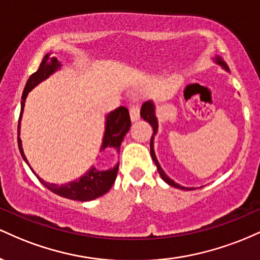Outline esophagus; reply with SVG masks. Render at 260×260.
<instances>
[{"label": "esophagus", "instance_id": "esophagus-1", "mask_svg": "<svg viewBox=\"0 0 260 260\" xmlns=\"http://www.w3.org/2000/svg\"><path fill=\"white\" fill-rule=\"evenodd\" d=\"M129 115H131V120H132V122L138 121L139 117H140L139 106L138 105H131V107H129Z\"/></svg>", "mask_w": 260, "mask_h": 260}]
</instances>
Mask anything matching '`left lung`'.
Segmentation results:
<instances>
[{"label":"left lung","instance_id":"1","mask_svg":"<svg viewBox=\"0 0 260 260\" xmlns=\"http://www.w3.org/2000/svg\"><path fill=\"white\" fill-rule=\"evenodd\" d=\"M214 61H215V63L221 66L223 70L230 72L228 64H226V62L223 61V59L220 57V56H215ZM140 117H142L144 121H147L148 123L150 124L151 127H153L154 133H153V136H151V139H150V155H151V159H153V161L155 162V165H156L157 171H159L161 178H162V180L165 181L166 183L170 184V186H172L175 188H181V189H184V190L194 189V188L182 187L178 183H176L174 180H171V178H170L169 176L165 174V171H164L162 168H161L159 161H157V159H156V155H155V151H154V137H155V134L157 133V128H159V124H157V118H156V115H155V105H154L153 100H148V101H145L144 104H143L142 109H140Z\"/></svg>","mask_w":260,"mask_h":260}]
</instances>
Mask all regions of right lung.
<instances>
[{
	"mask_svg": "<svg viewBox=\"0 0 260 260\" xmlns=\"http://www.w3.org/2000/svg\"><path fill=\"white\" fill-rule=\"evenodd\" d=\"M61 68V62H58V59L53 57L51 53H46L44 56L43 61H41L40 66H39L38 71L35 73H32L29 77L28 82H26L24 90H23L22 95V103H20V116H19V122H18V147H19V151L22 154V157L29 165L28 160H26L24 151H23L22 147V139L19 138L20 134V120H22L23 111H24V104L28 96L29 91H31L38 84H40L41 82H44L45 79L49 78L51 74H53L56 71H58ZM131 128V118H129V112L124 106L117 107L116 110H113L110 113H107L106 116V122H105V132H104V138H103V144H101L100 151H103L106 148H113L117 151H120V147L122 144V140H123L124 136H126L128 131ZM31 169V168H30ZM31 171L34 172V170L31 169ZM118 171V162L115 168L109 169V170H98L95 166L86 171L84 175L80 176L78 180H74L72 182H68V183L58 184L50 183V182L44 181L43 178H40L37 175L39 181L44 184L47 189L51 190L55 194H58L63 198L72 199V201H80V202H89L92 201L95 198H99V197L104 196L110 190V188L112 187L113 182L116 180V176H117Z\"/></svg>",
	"mask_w": 260,
	"mask_h": 260,
	"instance_id": "right-lung-1",
	"label": "right lung"
}]
</instances>
